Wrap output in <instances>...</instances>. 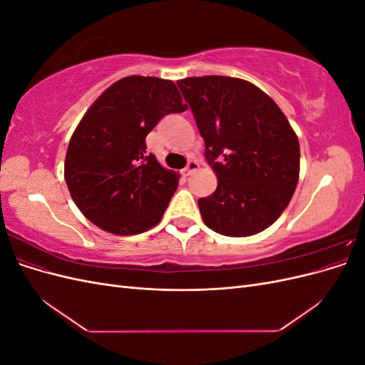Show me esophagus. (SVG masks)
I'll return each mask as SVG.
<instances>
[{"mask_svg":"<svg viewBox=\"0 0 365 365\" xmlns=\"http://www.w3.org/2000/svg\"><path fill=\"white\" fill-rule=\"evenodd\" d=\"M197 168H200V163H197L196 160H190L189 163H187V165H185L184 173H185L187 176H189V175H192L193 172H196Z\"/></svg>","mask_w":365,"mask_h":365,"instance_id":"esophagus-1","label":"esophagus"}]
</instances>
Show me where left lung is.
Returning a JSON list of instances; mask_svg holds the SVG:
<instances>
[{
    "label": "left lung",
    "instance_id": "8db88e82",
    "mask_svg": "<svg viewBox=\"0 0 365 365\" xmlns=\"http://www.w3.org/2000/svg\"><path fill=\"white\" fill-rule=\"evenodd\" d=\"M176 83L217 176L216 190L197 201L204 224L230 237L267 230L288 207L300 175V145L288 118L267 93L237 77Z\"/></svg>",
    "mask_w": 365,
    "mask_h": 365
}]
</instances>
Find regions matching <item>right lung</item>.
<instances>
[{"label":"right lung","instance_id":"1","mask_svg":"<svg viewBox=\"0 0 365 365\" xmlns=\"http://www.w3.org/2000/svg\"><path fill=\"white\" fill-rule=\"evenodd\" d=\"M185 109L176 85L158 77L128 76L98 96L73 132L63 172L88 220L118 236L160 222L180 175L146 152V135Z\"/></svg>","mask_w":365,"mask_h":365}]
</instances>
